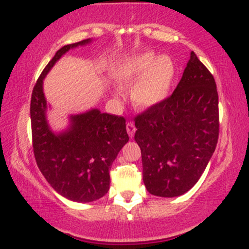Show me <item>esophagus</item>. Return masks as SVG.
Here are the masks:
<instances>
[{
    "mask_svg": "<svg viewBox=\"0 0 249 249\" xmlns=\"http://www.w3.org/2000/svg\"><path fill=\"white\" fill-rule=\"evenodd\" d=\"M135 130H137V128H135V126H134V123L133 122H128L126 124V131H127L128 135H130L131 139L134 137Z\"/></svg>",
    "mask_w": 249,
    "mask_h": 249,
    "instance_id": "obj_1",
    "label": "esophagus"
}]
</instances>
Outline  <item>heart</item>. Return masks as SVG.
Masks as SVG:
<instances>
[{
  "label": "heart",
  "instance_id": "obj_1",
  "mask_svg": "<svg viewBox=\"0 0 249 249\" xmlns=\"http://www.w3.org/2000/svg\"><path fill=\"white\" fill-rule=\"evenodd\" d=\"M176 77L175 63L169 56L152 52L141 53L123 62L117 71L119 83L130 86L132 101L140 108H149L166 99Z\"/></svg>",
  "mask_w": 249,
  "mask_h": 249
}]
</instances>
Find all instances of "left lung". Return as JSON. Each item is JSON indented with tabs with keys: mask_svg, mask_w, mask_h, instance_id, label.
Returning <instances> with one entry per match:
<instances>
[{
	"mask_svg": "<svg viewBox=\"0 0 249 249\" xmlns=\"http://www.w3.org/2000/svg\"><path fill=\"white\" fill-rule=\"evenodd\" d=\"M147 191L174 197L196 184L218 141L215 79L194 52L171 95L134 118Z\"/></svg>",
	"mask_w": 249,
	"mask_h": 249,
	"instance_id": "1",
	"label": "left lung"
}]
</instances>
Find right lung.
<instances>
[{
    "mask_svg": "<svg viewBox=\"0 0 249 249\" xmlns=\"http://www.w3.org/2000/svg\"><path fill=\"white\" fill-rule=\"evenodd\" d=\"M88 42L89 39L57 50L36 80L31 97L32 143L36 164L50 186L75 202H92L109 191L111 164L128 141L125 118L102 114L99 109L71 116L70 127L62 133H53L48 126L43 78L65 53Z\"/></svg>",
    "mask_w": 249,
    "mask_h": 249,
    "instance_id": "right-lung-1",
    "label": "right lung"
}]
</instances>
